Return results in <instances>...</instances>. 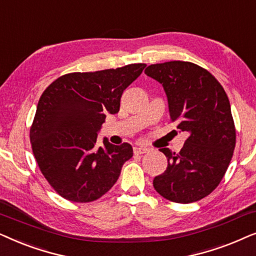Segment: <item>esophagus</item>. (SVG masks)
<instances>
[{"instance_id":"obj_1","label":"esophagus","mask_w":256,"mask_h":256,"mask_svg":"<svg viewBox=\"0 0 256 256\" xmlns=\"http://www.w3.org/2000/svg\"><path fill=\"white\" fill-rule=\"evenodd\" d=\"M148 151V150L146 148H137V146H136V148H134V154H144V153H146Z\"/></svg>"}]
</instances>
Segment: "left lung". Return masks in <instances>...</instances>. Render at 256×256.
Here are the masks:
<instances>
[{
	"instance_id": "obj_1",
	"label": "left lung",
	"mask_w": 256,
	"mask_h": 256,
	"mask_svg": "<svg viewBox=\"0 0 256 256\" xmlns=\"http://www.w3.org/2000/svg\"><path fill=\"white\" fill-rule=\"evenodd\" d=\"M145 74L162 84L171 120L190 134L179 153L159 150L168 168L153 187L170 202H198L216 188L233 156L236 131L230 100L216 78L194 63L151 64Z\"/></svg>"
}]
</instances>
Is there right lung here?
<instances>
[{
  "label": "right lung",
  "mask_w": 256,
  "mask_h": 256,
  "mask_svg": "<svg viewBox=\"0 0 256 256\" xmlns=\"http://www.w3.org/2000/svg\"><path fill=\"white\" fill-rule=\"evenodd\" d=\"M145 66L66 74L44 90L30 126V142L44 178L64 199H100L134 156L128 142L117 146L104 139V146L97 148V132L108 114L119 111L122 91Z\"/></svg>",
  "instance_id": "right-lung-1"
}]
</instances>
